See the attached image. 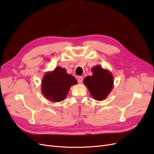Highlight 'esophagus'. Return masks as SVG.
<instances>
[{"label":"esophagus","instance_id":"34e87169","mask_svg":"<svg viewBox=\"0 0 154 154\" xmlns=\"http://www.w3.org/2000/svg\"><path fill=\"white\" fill-rule=\"evenodd\" d=\"M82 82H83V77L82 76H79L78 78V82L80 84V83H82Z\"/></svg>","mask_w":154,"mask_h":154}]
</instances>
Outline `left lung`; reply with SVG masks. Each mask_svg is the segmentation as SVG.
Here are the masks:
<instances>
[{
  "instance_id": "left-lung-1",
  "label": "left lung",
  "mask_w": 154,
  "mask_h": 154,
  "mask_svg": "<svg viewBox=\"0 0 154 154\" xmlns=\"http://www.w3.org/2000/svg\"><path fill=\"white\" fill-rule=\"evenodd\" d=\"M92 72V75L85 77L83 83L93 98L97 101H103L112 90L113 75L109 70L103 69L100 66L93 67Z\"/></svg>"
}]
</instances>
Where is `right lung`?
<instances>
[{
    "label": "right lung",
    "mask_w": 154,
    "mask_h": 154,
    "mask_svg": "<svg viewBox=\"0 0 154 154\" xmlns=\"http://www.w3.org/2000/svg\"><path fill=\"white\" fill-rule=\"evenodd\" d=\"M77 84L76 78L67 73L61 67H56L53 71L47 72L42 80L41 91L47 100L60 102L66 98L70 88Z\"/></svg>",
    "instance_id": "obj_1"
}]
</instances>
